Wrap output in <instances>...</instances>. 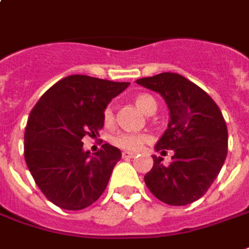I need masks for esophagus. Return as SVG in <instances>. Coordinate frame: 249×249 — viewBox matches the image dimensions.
<instances>
[{"label": "esophagus", "mask_w": 249, "mask_h": 249, "mask_svg": "<svg viewBox=\"0 0 249 249\" xmlns=\"http://www.w3.org/2000/svg\"><path fill=\"white\" fill-rule=\"evenodd\" d=\"M123 158L124 159H130V158H135L136 156V154L135 152H130V151H123Z\"/></svg>", "instance_id": "esophagus-1"}]
</instances>
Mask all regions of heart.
Here are the masks:
<instances>
[{"mask_svg":"<svg viewBox=\"0 0 249 249\" xmlns=\"http://www.w3.org/2000/svg\"><path fill=\"white\" fill-rule=\"evenodd\" d=\"M135 104L136 107L142 110L144 114H154L158 109V104L152 95L149 94H139L135 97ZM104 121L107 124H110L113 121V109L110 107H105L104 110ZM149 137L145 133H126L121 132L117 133L110 139L113 145L119 148L126 149V151H139L145 142H148Z\"/></svg>","mask_w":249,"mask_h":249,"instance_id":"heart-1","label":"heart"}]
</instances>
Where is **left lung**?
Segmentation results:
<instances>
[{
  "mask_svg": "<svg viewBox=\"0 0 249 249\" xmlns=\"http://www.w3.org/2000/svg\"><path fill=\"white\" fill-rule=\"evenodd\" d=\"M136 83L156 91L170 110L168 128L155 149H173L171 163L152 156L144 182L161 202L183 206L197 201L214 182L228 152V129L220 107L206 91L175 72L140 78Z\"/></svg>",
  "mask_w": 249,
  "mask_h": 249,
  "instance_id": "1",
  "label": "left lung"
}]
</instances>
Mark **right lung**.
<instances>
[{"instance_id":"right-lung-1","label":"right lung","mask_w":249,"mask_h":249,"mask_svg":"<svg viewBox=\"0 0 249 249\" xmlns=\"http://www.w3.org/2000/svg\"><path fill=\"white\" fill-rule=\"evenodd\" d=\"M129 82L88 75L60 79L40 97L28 117L24 156L41 193L56 206L81 210L107 189L121 151L102 144L93 156L83 149L85 136L104 126V110Z\"/></svg>"}]
</instances>
